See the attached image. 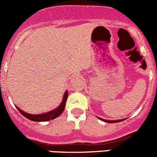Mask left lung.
Returning a JSON list of instances; mask_svg holds the SVG:
<instances>
[{"mask_svg":"<svg viewBox=\"0 0 157 157\" xmlns=\"http://www.w3.org/2000/svg\"><path fill=\"white\" fill-rule=\"evenodd\" d=\"M99 118V117H98ZM101 120H102V121H105L106 122V123H119V122H121V121H123V120H125L126 119H123V120H104V119H101V118H99Z\"/></svg>","mask_w":157,"mask_h":157,"instance_id":"obj_1","label":"left lung"}]
</instances>
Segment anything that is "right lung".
Here are the masks:
<instances>
[{"label": "right lung", "mask_w": 157, "mask_h": 157, "mask_svg": "<svg viewBox=\"0 0 157 157\" xmlns=\"http://www.w3.org/2000/svg\"><path fill=\"white\" fill-rule=\"evenodd\" d=\"M67 96H68V92L66 91L65 92V94H64L62 102L57 108H56L55 110H51V111L49 112H47V113H42V114H30V113H25V112L22 111V110H21V109H19L18 107H16V108H17V110L20 112L21 114H22L25 117H26L30 120H32V121H35V122L49 121V120H53V119L58 117L59 115L62 114V112L64 111V109H65L66 101H67Z\"/></svg>", "instance_id": "add662e5"}]
</instances>
